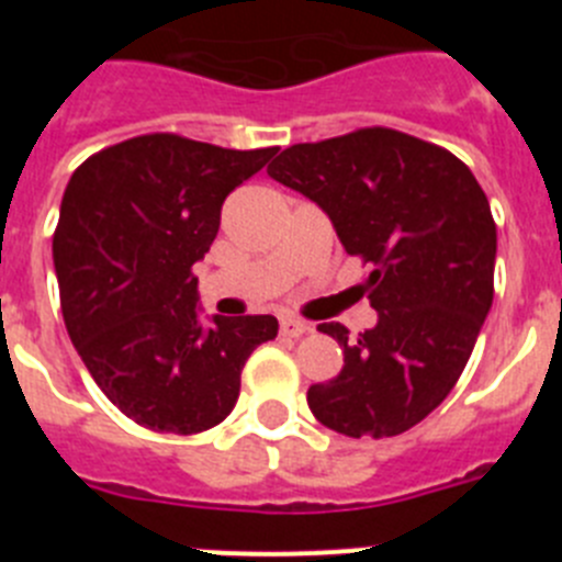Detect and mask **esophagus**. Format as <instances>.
<instances>
[{"label":"esophagus","instance_id":"34e87169","mask_svg":"<svg viewBox=\"0 0 562 562\" xmlns=\"http://www.w3.org/2000/svg\"><path fill=\"white\" fill-rule=\"evenodd\" d=\"M310 331V324H304V321H297V317H281V335L284 337H301Z\"/></svg>","mask_w":562,"mask_h":562}]
</instances>
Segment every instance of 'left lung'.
I'll return each instance as SVG.
<instances>
[{"label":"left lung","instance_id":"obj_1","mask_svg":"<svg viewBox=\"0 0 562 562\" xmlns=\"http://www.w3.org/2000/svg\"><path fill=\"white\" fill-rule=\"evenodd\" d=\"M267 173L324 207L369 267L376 326H317L340 342L342 369L312 385L310 411L351 439L405 434L453 391L493 306L486 193L448 148L385 126L297 143Z\"/></svg>","mask_w":562,"mask_h":562}]
</instances>
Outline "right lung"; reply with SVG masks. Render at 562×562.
<instances>
[{
    "instance_id": "obj_1",
    "label": "right lung",
    "mask_w": 562,
    "mask_h": 562,
    "mask_svg": "<svg viewBox=\"0 0 562 562\" xmlns=\"http://www.w3.org/2000/svg\"><path fill=\"white\" fill-rule=\"evenodd\" d=\"M276 148L154 132L92 154L69 177L53 233L61 312L98 389L157 434H202L233 411L241 369L278 335L272 315H196L193 265L222 202Z\"/></svg>"
}]
</instances>
